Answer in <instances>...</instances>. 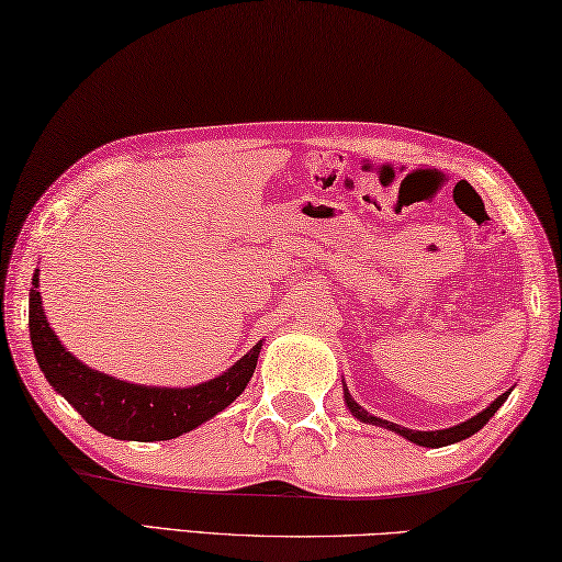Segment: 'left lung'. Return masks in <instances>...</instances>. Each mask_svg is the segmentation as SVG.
Returning a JSON list of instances; mask_svg holds the SVG:
<instances>
[{"instance_id": "obj_1", "label": "left lung", "mask_w": 562, "mask_h": 562, "mask_svg": "<svg viewBox=\"0 0 562 562\" xmlns=\"http://www.w3.org/2000/svg\"><path fill=\"white\" fill-rule=\"evenodd\" d=\"M507 395H510V393H503L501 397L495 400V403H490V407H485L483 413H477L475 417H470L468 423H460V425H456V427H448V430H430V432L407 430V427H400V425H395V423H387V420H380V417L368 415L358 403H355L352 395L347 393V390H345V403H347V407H350V413H352L355 417H360L362 423H372V425L390 427V430L400 432V435H403V438H407L409 442L423 445V448H445V445L460 442V440L470 438V435H475V432L480 430V427H483V425L490 420V417H493V415L497 413V407H501V405L505 403Z\"/></svg>"}]
</instances>
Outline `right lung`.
<instances>
[{
    "mask_svg": "<svg viewBox=\"0 0 562 562\" xmlns=\"http://www.w3.org/2000/svg\"><path fill=\"white\" fill-rule=\"evenodd\" d=\"M32 284L30 337L44 378L94 430L110 438L153 442L172 440L177 435L194 430L239 397L252 378L257 355L262 350V342H257L225 375L194 387L130 385L104 372L89 370L61 347L59 337L52 333L42 313V297L37 292L40 272H34Z\"/></svg>",
    "mask_w": 562,
    "mask_h": 562,
    "instance_id": "obj_1",
    "label": "right lung"
}]
</instances>
